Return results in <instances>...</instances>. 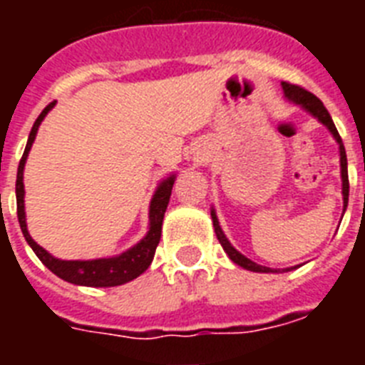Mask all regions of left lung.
<instances>
[{"instance_id": "left-lung-1", "label": "left lung", "mask_w": 365, "mask_h": 365, "mask_svg": "<svg viewBox=\"0 0 365 365\" xmlns=\"http://www.w3.org/2000/svg\"><path fill=\"white\" fill-rule=\"evenodd\" d=\"M282 88H284V93H286V96H288L292 102H295V104H301L303 108H305V110L311 111L312 115L318 117V121L324 123V125L328 126L329 132L334 134L335 140H337V143H339L341 178H343V202H345V208H346V205H349V170H346L345 145H343V140H341L339 132H337V128H335V125H334V121H331V117H329L328 110L324 108L322 102H320V100H318L314 94L309 93V91L301 87V85H292V83L284 81ZM212 222H214V231H216V235H217V240H220V244L223 246V250L227 252L229 257H231V259H233L237 265L244 267V269H248V271H254V272H274L272 269H269V267L257 265V263H254L252 259H248L246 255H242L240 252H237V250L231 246V242L225 239V235H223L222 227H220V223H217V217L214 212H212Z\"/></svg>"}]
</instances>
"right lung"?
<instances>
[{
	"label": "right lung",
	"mask_w": 365,
	"mask_h": 365,
	"mask_svg": "<svg viewBox=\"0 0 365 365\" xmlns=\"http://www.w3.org/2000/svg\"><path fill=\"white\" fill-rule=\"evenodd\" d=\"M54 102L41 111V115L37 117L34 126H31L30 138L26 143L24 155L19 163V172H16V216H19L20 229L24 235L26 242L30 244L31 250L41 259V263L47 269L60 277L66 282L79 284V286H94V288H108V286H121L125 282H130L132 278L140 277L153 261L155 250L159 246L160 240V227H163V217H165L166 206L170 200L172 185H174V176L160 183L159 189L155 191L151 206H149V233L142 242H138L134 248H130L125 254L117 257H108V259H93V261H62L56 259L48 254L47 250H43L36 240L31 239L28 229H26V216H24V183H22V172H24L26 157L30 151L31 143L36 140L37 128L53 108Z\"/></svg>",
	"instance_id": "obj_1"
}]
</instances>
